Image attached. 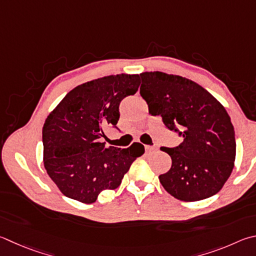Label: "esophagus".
<instances>
[{"mask_svg":"<svg viewBox=\"0 0 256 256\" xmlns=\"http://www.w3.org/2000/svg\"><path fill=\"white\" fill-rule=\"evenodd\" d=\"M156 146H146V152H152V151H156Z\"/></svg>","mask_w":256,"mask_h":256,"instance_id":"34e87169","label":"esophagus"}]
</instances>
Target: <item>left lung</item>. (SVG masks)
<instances>
[{"label":"left lung","mask_w":256,"mask_h":256,"mask_svg":"<svg viewBox=\"0 0 256 256\" xmlns=\"http://www.w3.org/2000/svg\"><path fill=\"white\" fill-rule=\"evenodd\" d=\"M140 94L152 115H160L170 131L184 138L178 146L164 148L171 168L159 176L171 196L198 202L216 194L234 168V126L220 102L188 78L161 72L140 74Z\"/></svg>","instance_id":"left-lung-1"}]
</instances>
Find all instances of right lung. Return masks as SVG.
<instances>
[{
	"label": "right lung",
	"mask_w": 256,
	"mask_h": 256,
	"mask_svg": "<svg viewBox=\"0 0 256 256\" xmlns=\"http://www.w3.org/2000/svg\"><path fill=\"white\" fill-rule=\"evenodd\" d=\"M138 75H110L77 86L64 97L42 128L44 164L64 196L95 202L100 192L116 189L136 158L141 143L120 148L105 146L104 128H116L120 103L134 95Z\"/></svg>",
	"instance_id": "right-lung-1"
}]
</instances>
